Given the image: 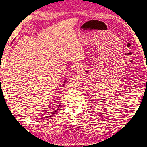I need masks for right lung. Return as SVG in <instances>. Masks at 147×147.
I'll return each instance as SVG.
<instances>
[{"mask_svg":"<svg viewBox=\"0 0 147 147\" xmlns=\"http://www.w3.org/2000/svg\"><path fill=\"white\" fill-rule=\"evenodd\" d=\"M64 83H66V81H65ZM59 106H60V105H59ZM57 110H58V109H57L56 111H54V113H53V114H55V112H57ZM49 117H51V116H49Z\"/></svg>","mask_w":147,"mask_h":147,"instance_id":"right-lung-1","label":"right lung"}]
</instances>
